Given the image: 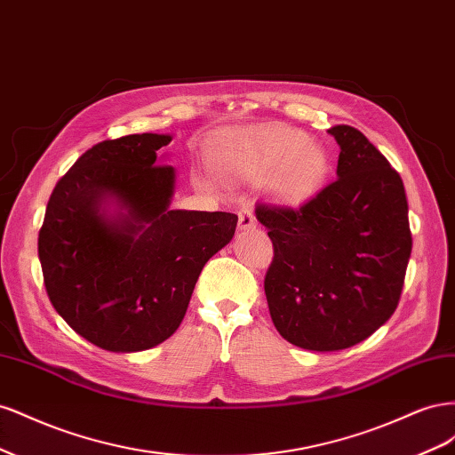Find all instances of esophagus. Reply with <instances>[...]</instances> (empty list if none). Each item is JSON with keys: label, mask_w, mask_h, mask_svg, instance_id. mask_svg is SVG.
Masks as SVG:
<instances>
[{"label": "esophagus", "mask_w": 455, "mask_h": 455, "mask_svg": "<svg viewBox=\"0 0 455 455\" xmlns=\"http://www.w3.org/2000/svg\"><path fill=\"white\" fill-rule=\"evenodd\" d=\"M258 226V220L249 206H243L239 211V228L241 229H254Z\"/></svg>", "instance_id": "1"}]
</instances>
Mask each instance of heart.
Segmentation results:
<instances>
[{
  "label": "heart",
  "instance_id": "obj_1",
  "mask_svg": "<svg viewBox=\"0 0 455 455\" xmlns=\"http://www.w3.org/2000/svg\"><path fill=\"white\" fill-rule=\"evenodd\" d=\"M220 171L244 182H266L286 203L313 197L326 180L328 156L321 144L286 127H266L237 146L212 149Z\"/></svg>",
  "mask_w": 455,
  "mask_h": 455
}]
</instances>
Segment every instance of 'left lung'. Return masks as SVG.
<instances>
[{
	"label": "left lung",
	"mask_w": 455,
	"mask_h": 455,
	"mask_svg": "<svg viewBox=\"0 0 455 455\" xmlns=\"http://www.w3.org/2000/svg\"><path fill=\"white\" fill-rule=\"evenodd\" d=\"M338 178L299 209L258 203L273 259L266 298L275 328L309 351L347 349L395 313L411 252L403 178L366 136L328 129Z\"/></svg>",
	"instance_id": "8db88e82"
}]
</instances>
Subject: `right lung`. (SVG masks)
Listing matches in <instances>:
<instances>
[{"label":"right lung","instance_id":"right-lung-1","mask_svg":"<svg viewBox=\"0 0 455 455\" xmlns=\"http://www.w3.org/2000/svg\"><path fill=\"white\" fill-rule=\"evenodd\" d=\"M169 134L102 140L54 186L37 252L52 307L106 351H144L180 326L199 273L231 241V212L171 211ZM114 198L125 213L106 217Z\"/></svg>","mask_w":455,"mask_h":455}]
</instances>
